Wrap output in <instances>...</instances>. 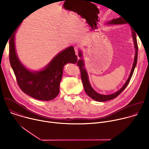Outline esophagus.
Segmentation results:
<instances>
[{
    "mask_svg": "<svg viewBox=\"0 0 149 149\" xmlns=\"http://www.w3.org/2000/svg\"><path fill=\"white\" fill-rule=\"evenodd\" d=\"M74 50H75V54L77 55H78V51H79V47L78 46H75L74 47Z\"/></svg>",
    "mask_w": 149,
    "mask_h": 149,
    "instance_id": "1",
    "label": "esophagus"
}]
</instances>
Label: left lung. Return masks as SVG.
I'll return each instance as SVG.
<instances>
[{"label":"left lung","instance_id":"1","mask_svg":"<svg viewBox=\"0 0 149 149\" xmlns=\"http://www.w3.org/2000/svg\"><path fill=\"white\" fill-rule=\"evenodd\" d=\"M126 21L124 20L122 16L117 18V19H113V20L109 21L108 22V24L110 25H120V24H126ZM132 29V37L133 39V42H134V48H135V56H134V61L133 64V67L131 70L130 75L129 77V78L127 79L125 84H124V86L119 90L116 93L110 94V95H103L99 94L97 93L91 87V84L90 83L89 79H88V75L87 74V72L86 70V68H84V60L81 58L78 60L77 62V65L79 67V70L81 71V79L82 82L83 84V86L85 91L87 93V94L91 97L92 99L99 101V102H103V101H109L113 100L115 98H116L119 94L122 93V91H124V90L126 88L127 86V85L129 84L132 77L133 75V74L134 72V70L135 69V67L137 64V55H138V45H137V39H136V33L135 31L133 30V28H131ZM79 56L81 58L82 56V52L81 51H79Z\"/></svg>","mask_w":149,"mask_h":149}]
</instances>
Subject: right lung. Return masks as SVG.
Listing matches in <instances>:
<instances>
[{"instance_id":"obj_1","label":"right lung","mask_w":149,"mask_h":149,"mask_svg":"<svg viewBox=\"0 0 149 149\" xmlns=\"http://www.w3.org/2000/svg\"><path fill=\"white\" fill-rule=\"evenodd\" d=\"M19 25L9 39V61L18 86L24 93L33 98L52 100L59 93L63 66L67 63L77 62L74 47H70L60 52L44 69L39 71H29L20 62L15 49V35Z\"/></svg>"}]
</instances>
